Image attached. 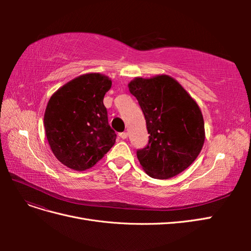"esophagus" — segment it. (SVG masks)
<instances>
[{
    "instance_id": "34e87169",
    "label": "esophagus",
    "mask_w": 251,
    "mask_h": 251,
    "mask_svg": "<svg viewBox=\"0 0 251 251\" xmlns=\"http://www.w3.org/2000/svg\"><path fill=\"white\" fill-rule=\"evenodd\" d=\"M119 137L123 138V139H126V138H127V133H126V132L119 133Z\"/></svg>"
}]
</instances>
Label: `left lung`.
I'll list each match as a JSON object with an SVG mask.
<instances>
[{
	"label": "left lung",
	"mask_w": 251,
	"mask_h": 251,
	"mask_svg": "<svg viewBox=\"0 0 251 251\" xmlns=\"http://www.w3.org/2000/svg\"><path fill=\"white\" fill-rule=\"evenodd\" d=\"M147 121L149 143L137 158L150 177L169 179L198 157L205 133L200 108L180 83L168 75L128 83Z\"/></svg>",
	"instance_id": "obj_1"
}]
</instances>
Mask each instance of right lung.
Returning <instances> with one entry per match:
<instances>
[{"label": "right lung", "instance_id": "right-lung-1", "mask_svg": "<svg viewBox=\"0 0 251 251\" xmlns=\"http://www.w3.org/2000/svg\"><path fill=\"white\" fill-rule=\"evenodd\" d=\"M109 77L90 73L58 89L48 101L44 125L49 146L58 160L75 171L92 168L116 140L103 97Z\"/></svg>", "mask_w": 251, "mask_h": 251}]
</instances>
